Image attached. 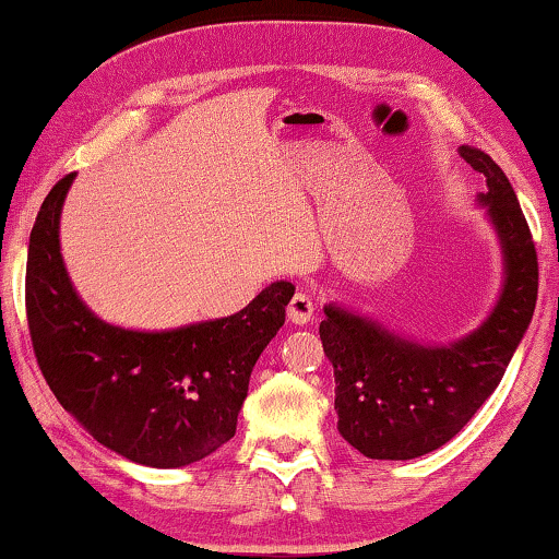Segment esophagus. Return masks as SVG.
I'll list each match as a JSON object with an SVG mask.
<instances>
[{"mask_svg": "<svg viewBox=\"0 0 559 559\" xmlns=\"http://www.w3.org/2000/svg\"><path fill=\"white\" fill-rule=\"evenodd\" d=\"M287 318L293 320L295 325H308L310 320L316 318V305H312V297L305 293H295V297L287 305Z\"/></svg>", "mask_w": 559, "mask_h": 559, "instance_id": "34e87169", "label": "esophagus"}]
</instances>
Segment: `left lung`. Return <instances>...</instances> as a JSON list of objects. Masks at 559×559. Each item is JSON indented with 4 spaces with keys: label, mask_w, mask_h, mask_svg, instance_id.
I'll use <instances>...</instances> for the list:
<instances>
[{
    "label": "left lung",
    "mask_w": 559,
    "mask_h": 559,
    "mask_svg": "<svg viewBox=\"0 0 559 559\" xmlns=\"http://www.w3.org/2000/svg\"><path fill=\"white\" fill-rule=\"evenodd\" d=\"M461 157L486 175L478 201L499 231L507 270L486 323L450 346H419L335 305H325L320 323L338 432L373 461H409L453 440L499 386L537 305V249L514 188L486 152L465 144Z\"/></svg>",
    "instance_id": "left-lung-1"
}]
</instances>
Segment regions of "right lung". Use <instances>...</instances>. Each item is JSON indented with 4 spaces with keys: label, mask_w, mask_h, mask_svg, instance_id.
I'll list each match as a JSON object with an SVG mask.
<instances>
[{
    "label": "right lung",
    "mask_w": 559,
    "mask_h": 559,
    "mask_svg": "<svg viewBox=\"0 0 559 559\" xmlns=\"http://www.w3.org/2000/svg\"><path fill=\"white\" fill-rule=\"evenodd\" d=\"M73 173L40 205L27 249L29 338L58 402L114 453L180 468L234 438L257 358L282 325L293 282H272L236 316L178 331H124L98 320L68 280L60 209Z\"/></svg>",
    "instance_id": "right-lung-1"
}]
</instances>
